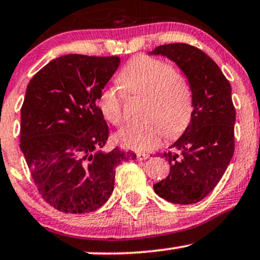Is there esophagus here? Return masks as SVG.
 Wrapping results in <instances>:
<instances>
[{
  "instance_id": "34e87169",
  "label": "esophagus",
  "mask_w": 260,
  "mask_h": 260,
  "mask_svg": "<svg viewBox=\"0 0 260 260\" xmlns=\"http://www.w3.org/2000/svg\"><path fill=\"white\" fill-rule=\"evenodd\" d=\"M149 154L147 153H138L137 154V158H138V160H145V159H147L149 158Z\"/></svg>"
}]
</instances>
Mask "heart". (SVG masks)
<instances>
[{
	"instance_id": "heart-1",
	"label": "heart",
	"mask_w": 260,
	"mask_h": 260,
	"mask_svg": "<svg viewBox=\"0 0 260 260\" xmlns=\"http://www.w3.org/2000/svg\"><path fill=\"white\" fill-rule=\"evenodd\" d=\"M128 97H144V122L129 123L117 133L127 149L147 151L159 144L162 134L176 139L188 128L194 111L192 87L183 74L159 58L139 55L117 75ZM98 108L108 122L119 126L123 119V97L114 88L101 91Z\"/></svg>"
}]
</instances>
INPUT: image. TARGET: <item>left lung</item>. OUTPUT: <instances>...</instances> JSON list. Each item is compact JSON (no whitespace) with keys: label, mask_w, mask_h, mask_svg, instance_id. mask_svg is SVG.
<instances>
[{"label":"left lung","mask_w":260,"mask_h":260,"mask_svg":"<svg viewBox=\"0 0 260 260\" xmlns=\"http://www.w3.org/2000/svg\"><path fill=\"white\" fill-rule=\"evenodd\" d=\"M163 55L181 68L192 87L194 111L189 126L169 152L167 179L153 185L160 198L174 204L198 203L217 186L234 154L235 107L232 87L216 62L186 43L159 45Z\"/></svg>","instance_id":"obj_1"}]
</instances>
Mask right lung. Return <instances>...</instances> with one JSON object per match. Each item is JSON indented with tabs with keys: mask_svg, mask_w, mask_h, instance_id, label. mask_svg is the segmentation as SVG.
I'll list each match as a JSON object with an SVG mask.
<instances>
[{
	"mask_svg": "<svg viewBox=\"0 0 260 260\" xmlns=\"http://www.w3.org/2000/svg\"><path fill=\"white\" fill-rule=\"evenodd\" d=\"M119 56L64 55L27 85L21 107L20 149L39 194L66 213L100 209L114 190L115 168L137 154L104 152L109 127L97 100Z\"/></svg>",
	"mask_w": 260,
	"mask_h": 260,
	"instance_id": "1",
	"label": "right lung"
}]
</instances>
